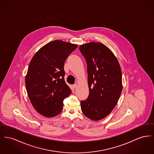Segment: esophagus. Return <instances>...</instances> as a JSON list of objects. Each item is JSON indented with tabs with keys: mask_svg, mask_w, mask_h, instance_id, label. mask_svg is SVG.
<instances>
[{
	"mask_svg": "<svg viewBox=\"0 0 154 154\" xmlns=\"http://www.w3.org/2000/svg\"><path fill=\"white\" fill-rule=\"evenodd\" d=\"M72 87H73L74 89H75V88H77V85L76 84H74L72 85Z\"/></svg>",
	"mask_w": 154,
	"mask_h": 154,
	"instance_id": "34e87169",
	"label": "esophagus"
}]
</instances>
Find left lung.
<instances>
[{"instance_id": "8db88e82", "label": "left lung", "mask_w": 154, "mask_h": 154, "mask_svg": "<svg viewBox=\"0 0 154 154\" xmlns=\"http://www.w3.org/2000/svg\"><path fill=\"white\" fill-rule=\"evenodd\" d=\"M87 64L89 96L81 101L83 114L92 120L107 116L122 91V70L117 58L107 46L92 42L79 47Z\"/></svg>"}]
</instances>
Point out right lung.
I'll return each instance as SVG.
<instances>
[{
	"label": "right lung",
	"instance_id": "right-lung-1",
	"mask_svg": "<svg viewBox=\"0 0 154 154\" xmlns=\"http://www.w3.org/2000/svg\"><path fill=\"white\" fill-rule=\"evenodd\" d=\"M77 45L55 40L42 46L31 59L26 76L28 96L36 111L52 118L59 115L72 93L64 81V64Z\"/></svg>",
	"mask_w": 154,
	"mask_h": 154
}]
</instances>
